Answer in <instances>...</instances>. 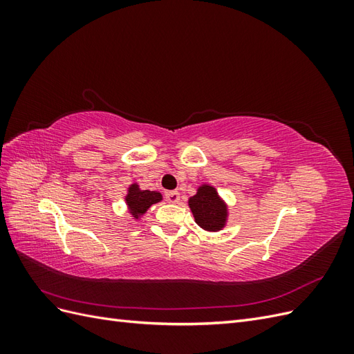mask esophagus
<instances>
[{"mask_svg": "<svg viewBox=\"0 0 354 354\" xmlns=\"http://www.w3.org/2000/svg\"><path fill=\"white\" fill-rule=\"evenodd\" d=\"M165 199H167L169 203H177V202H180V194H178L177 190L167 192V194H165Z\"/></svg>", "mask_w": 354, "mask_h": 354, "instance_id": "obj_1", "label": "esophagus"}]
</instances>
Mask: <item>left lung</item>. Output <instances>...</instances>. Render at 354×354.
I'll use <instances>...</instances> for the list:
<instances>
[{"mask_svg": "<svg viewBox=\"0 0 354 354\" xmlns=\"http://www.w3.org/2000/svg\"><path fill=\"white\" fill-rule=\"evenodd\" d=\"M189 207L194 212L196 224L203 230L218 232L226 224L227 207L212 186L202 185L196 195L189 199Z\"/></svg>", "mask_w": 354, "mask_h": 354, "instance_id": "8db88e82", "label": "left lung"}]
</instances>
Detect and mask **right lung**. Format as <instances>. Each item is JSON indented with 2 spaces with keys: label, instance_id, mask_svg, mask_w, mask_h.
Listing matches in <instances>:
<instances>
[{
  "label": "right lung",
  "instance_id": "obj_1",
  "mask_svg": "<svg viewBox=\"0 0 354 354\" xmlns=\"http://www.w3.org/2000/svg\"><path fill=\"white\" fill-rule=\"evenodd\" d=\"M125 201L131 216L134 218H138L143 216L153 203L162 201V195L155 190H140L138 189V185L134 183L128 187V195L125 196Z\"/></svg>",
  "mask_w": 354,
  "mask_h": 354
}]
</instances>
